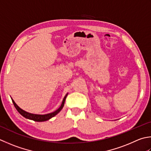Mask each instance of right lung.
<instances>
[{
	"mask_svg": "<svg viewBox=\"0 0 151 151\" xmlns=\"http://www.w3.org/2000/svg\"><path fill=\"white\" fill-rule=\"evenodd\" d=\"M67 95H68V93L66 94L65 96L64 97L63 101H62L61 106L57 109V110L55 111L54 112H53V113L46 114H32V113H28V112L23 110L22 109H21L19 106L17 105L16 103H15L14 99L12 98H11V99H12V102H13L14 107H16L17 111L19 112V113L21 115H22L23 117H25V118H26V119H29V120L36 121V122H44V121L48 120L50 119H52V117L55 116L56 114H58L59 113H60L61 109L63 107L64 103H65V99H66V97H67Z\"/></svg>",
	"mask_w": 151,
	"mask_h": 151,
	"instance_id": "add662e5",
	"label": "right lung"
}]
</instances>
